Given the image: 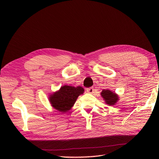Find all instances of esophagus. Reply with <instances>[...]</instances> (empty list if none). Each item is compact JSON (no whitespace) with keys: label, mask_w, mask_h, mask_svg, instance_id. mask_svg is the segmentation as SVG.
<instances>
[{"label":"esophagus","mask_w":159,"mask_h":159,"mask_svg":"<svg viewBox=\"0 0 159 159\" xmlns=\"http://www.w3.org/2000/svg\"><path fill=\"white\" fill-rule=\"evenodd\" d=\"M87 92H88L89 93H93V87H89V88L86 89Z\"/></svg>","instance_id":"34e87169"}]
</instances>
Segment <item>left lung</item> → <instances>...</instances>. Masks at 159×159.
Segmentation results:
<instances>
[{
    "label": "left lung",
    "instance_id": "8db88e82",
    "mask_svg": "<svg viewBox=\"0 0 159 159\" xmlns=\"http://www.w3.org/2000/svg\"><path fill=\"white\" fill-rule=\"evenodd\" d=\"M101 96L105 101L106 104H109V106L115 105L119 100V97H118L117 94L109 89H103L101 92Z\"/></svg>",
    "mask_w": 159,
    "mask_h": 159
}]
</instances>
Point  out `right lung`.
<instances>
[{
	"mask_svg": "<svg viewBox=\"0 0 159 159\" xmlns=\"http://www.w3.org/2000/svg\"><path fill=\"white\" fill-rule=\"evenodd\" d=\"M84 93L82 87L64 85L59 91L50 95L49 101L52 107L60 112L66 113L71 109L77 98Z\"/></svg>",
	"mask_w": 159,
	"mask_h": 159,
	"instance_id": "1",
	"label": "right lung"
}]
</instances>
